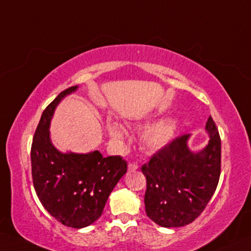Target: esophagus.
Returning a JSON list of instances; mask_svg holds the SVG:
<instances>
[{
	"mask_svg": "<svg viewBox=\"0 0 251 251\" xmlns=\"http://www.w3.org/2000/svg\"><path fill=\"white\" fill-rule=\"evenodd\" d=\"M138 164H135V163H129L128 164V170L129 171H135V170H138Z\"/></svg>",
	"mask_w": 251,
	"mask_h": 251,
	"instance_id": "1",
	"label": "esophagus"
}]
</instances>
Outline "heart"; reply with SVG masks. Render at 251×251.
<instances>
[{
	"label": "heart",
	"mask_w": 251,
	"mask_h": 251,
	"mask_svg": "<svg viewBox=\"0 0 251 251\" xmlns=\"http://www.w3.org/2000/svg\"><path fill=\"white\" fill-rule=\"evenodd\" d=\"M151 118L146 119L141 125H148ZM177 130V121L173 118H166L163 120L157 121L153 125L147 126L142 131L140 141L142 147L149 151H159L173 141ZM108 131L111 138L116 141H122L126 137L125 130L119 123L110 121L108 125Z\"/></svg>",
	"instance_id": "b5f03b06"
}]
</instances>
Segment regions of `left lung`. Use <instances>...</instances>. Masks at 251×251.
I'll return each mask as SVG.
<instances>
[{
    "instance_id": "left-lung-1",
    "label": "left lung",
    "mask_w": 251,
    "mask_h": 251,
    "mask_svg": "<svg viewBox=\"0 0 251 251\" xmlns=\"http://www.w3.org/2000/svg\"><path fill=\"white\" fill-rule=\"evenodd\" d=\"M205 130L209 140L201 150L192 151L191 134H184L141 168L147 177L146 213L161 227H182L194 222L216 191L222 146L212 117Z\"/></svg>"
}]
</instances>
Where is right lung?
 Listing matches in <instances>:
<instances>
[{"mask_svg":"<svg viewBox=\"0 0 251 251\" xmlns=\"http://www.w3.org/2000/svg\"><path fill=\"white\" fill-rule=\"evenodd\" d=\"M77 89L60 92L44 110L30 161L34 188L44 208L63 225L79 229L101 216L110 193L126 173V162L121 156L103 157L99 151L64 153L52 144L50 128L55 109Z\"/></svg>","mask_w":251,"mask_h":251,"instance_id":"add662e5","label":"right lung"}]
</instances>
